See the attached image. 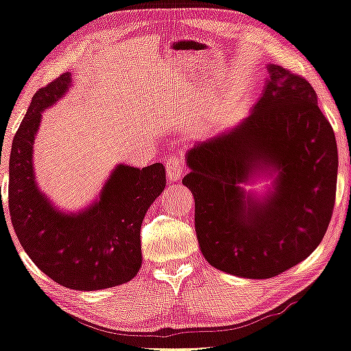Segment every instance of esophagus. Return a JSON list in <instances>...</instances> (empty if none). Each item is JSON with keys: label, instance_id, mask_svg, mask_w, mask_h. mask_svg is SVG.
I'll list each match as a JSON object with an SVG mask.
<instances>
[{"label": "esophagus", "instance_id": "34e87169", "mask_svg": "<svg viewBox=\"0 0 351 351\" xmlns=\"http://www.w3.org/2000/svg\"><path fill=\"white\" fill-rule=\"evenodd\" d=\"M165 169L169 182H178L182 178V175H184V164H182V160L180 158H176V156H171V158L167 159Z\"/></svg>", "mask_w": 351, "mask_h": 351}]
</instances>
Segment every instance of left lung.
<instances>
[{"label": "left lung", "instance_id": "1", "mask_svg": "<svg viewBox=\"0 0 351 351\" xmlns=\"http://www.w3.org/2000/svg\"><path fill=\"white\" fill-rule=\"evenodd\" d=\"M263 93L233 128L186 153L203 257L223 273L269 279L318 247L336 200L337 145L311 83L268 64ZM274 174L263 197L242 186Z\"/></svg>", "mask_w": 351, "mask_h": 351}]
</instances>
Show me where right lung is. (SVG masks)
<instances>
[{
	"label": "right lung",
	"instance_id": "1",
	"mask_svg": "<svg viewBox=\"0 0 351 351\" xmlns=\"http://www.w3.org/2000/svg\"><path fill=\"white\" fill-rule=\"evenodd\" d=\"M71 86V74H62L29 104L10 149L9 213L20 244L42 273L67 289L94 291L125 284L138 273L140 228L165 189V167L118 164L90 205L71 213L56 206L36 181L33 145L42 112Z\"/></svg>",
	"mask_w": 351,
	"mask_h": 351
}]
</instances>
